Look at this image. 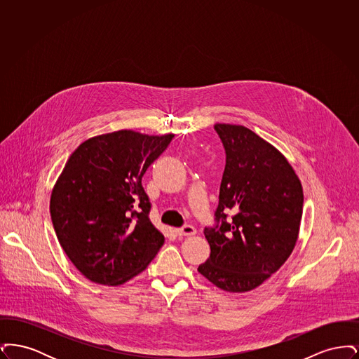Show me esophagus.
Masks as SVG:
<instances>
[{"mask_svg":"<svg viewBox=\"0 0 359 359\" xmlns=\"http://www.w3.org/2000/svg\"><path fill=\"white\" fill-rule=\"evenodd\" d=\"M176 233H177L179 236H184V237H187V236H194V234H196V230H195V227H194V226H191V224H186V226H183V227H180V229H176Z\"/></svg>","mask_w":359,"mask_h":359,"instance_id":"obj_1","label":"esophagus"}]
</instances>
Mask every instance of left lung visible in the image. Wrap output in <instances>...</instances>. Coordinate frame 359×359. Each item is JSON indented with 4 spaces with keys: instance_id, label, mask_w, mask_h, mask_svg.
<instances>
[{
    "instance_id": "left-lung-1",
    "label": "left lung",
    "mask_w": 359,
    "mask_h": 359,
    "mask_svg": "<svg viewBox=\"0 0 359 359\" xmlns=\"http://www.w3.org/2000/svg\"><path fill=\"white\" fill-rule=\"evenodd\" d=\"M214 128L226 151L215 212L221 226L205 229L211 255L198 272L221 290L242 293L259 287L292 255L303 187L287 157L255 132L231 123Z\"/></svg>"
}]
</instances>
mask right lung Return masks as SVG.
Wrapping results in <instances>:
<instances>
[{"instance_id": "right-lung-1", "label": "right lung", "mask_w": 359, "mask_h": 359, "mask_svg": "<svg viewBox=\"0 0 359 359\" xmlns=\"http://www.w3.org/2000/svg\"><path fill=\"white\" fill-rule=\"evenodd\" d=\"M173 136L123 129L91 137L69 156L52 188L50 212L60 246L87 280L122 285L163 246L141 179Z\"/></svg>"}]
</instances>
